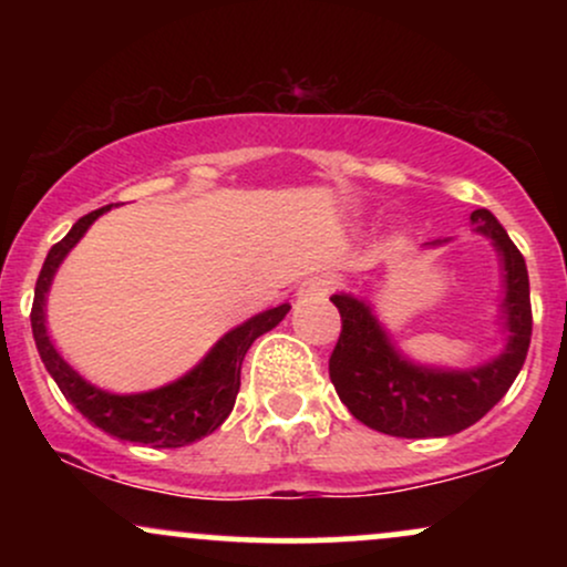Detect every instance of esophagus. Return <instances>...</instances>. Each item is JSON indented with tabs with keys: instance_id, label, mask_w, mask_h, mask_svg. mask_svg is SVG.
I'll return each instance as SVG.
<instances>
[{
	"instance_id": "1",
	"label": "esophagus",
	"mask_w": 567,
	"mask_h": 567,
	"mask_svg": "<svg viewBox=\"0 0 567 567\" xmlns=\"http://www.w3.org/2000/svg\"><path fill=\"white\" fill-rule=\"evenodd\" d=\"M338 288V279L333 275H315L298 288V298H306V301H315V298L330 296Z\"/></svg>"
}]
</instances>
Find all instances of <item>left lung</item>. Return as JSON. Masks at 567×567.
I'll return each instance as SVG.
<instances>
[{"label":"left lung","mask_w":567,"mask_h":567,"mask_svg":"<svg viewBox=\"0 0 567 567\" xmlns=\"http://www.w3.org/2000/svg\"><path fill=\"white\" fill-rule=\"evenodd\" d=\"M474 231L498 247L506 269L504 320L509 343L498 360L474 370H426L396 354L370 309L351 296H333L341 336L330 354V381L357 421L392 437H447L477 424L509 392L528 357L533 311L523 252L491 210L472 213Z\"/></svg>","instance_id":"1"}]
</instances>
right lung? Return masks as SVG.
Masks as SVG:
<instances>
[{
    "label": "right lung",
    "instance_id": "obj_1",
    "mask_svg": "<svg viewBox=\"0 0 567 567\" xmlns=\"http://www.w3.org/2000/svg\"><path fill=\"white\" fill-rule=\"evenodd\" d=\"M109 207L112 205L82 216L71 226V231L61 243L50 247L48 258H44L34 288V306H31V330H34L39 357H42L44 368L55 379L63 396L80 410L90 424L103 429V432L114 434L120 440L143 442V445L152 447L192 445V442L202 440L205 434L216 432L229 419L239 392V370H243L247 349L252 347L258 336H264L266 330L282 322L290 306H275V309L256 315L252 320L234 328L231 333L220 338L216 347L210 349V354L192 373L171 383V386L127 396L101 392L93 383L84 381L50 343L48 324H44V301H48L50 282H53V275L63 258H66V252L80 243V237L90 229V224L101 213H106Z\"/></svg>",
    "mask_w": 567,
    "mask_h": 567
}]
</instances>
